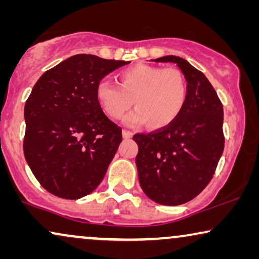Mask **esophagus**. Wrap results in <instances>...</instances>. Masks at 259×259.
<instances>
[{
  "mask_svg": "<svg viewBox=\"0 0 259 259\" xmlns=\"http://www.w3.org/2000/svg\"><path fill=\"white\" fill-rule=\"evenodd\" d=\"M133 133L131 132V131H127V130H123L122 131V137L123 139H130V138H132Z\"/></svg>",
  "mask_w": 259,
  "mask_h": 259,
  "instance_id": "1",
  "label": "esophagus"
}]
</instances>
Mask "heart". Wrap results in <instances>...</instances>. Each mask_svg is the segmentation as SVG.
<instances>
[{"label": "heart", "mask_w": 259, "mask_h": 259, "mask_svg": "<svg viewBox=\"0 0 259 259\" xmlns=\"http://www.w3.org/2000/svg\"><path fill=\"white\" fill-rule=\"evenodd\" d=\"M187 97L189 84L180 70L148 65L123 69L119 73V84L101 80L95 88L98 104L108 116L121 119L133 104L137 109L126 122H146L153 130L171 125L183 112Z\"/></svg>", "instance_id": "b5f03b06"}]
</instances>
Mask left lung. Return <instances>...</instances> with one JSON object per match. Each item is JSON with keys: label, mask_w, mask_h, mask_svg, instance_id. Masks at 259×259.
<instances>
[{"label": "left lung", "mask_w": 259, "mask_h": 259, "mask_svg": "<svg viewBox=\"0 0 259 259\" xmlns=\"http://www.w3.org/2000/svg\"><path fill=\"white\" fill-rule=\"evenodd\" d=\"M152 61L177 63L189 84L185 107L171 125L133 137L141 189L155 203L176 206L196 198L213 177L224 151V111L207 77L185 59Z\"/></svg>", "instance_id": "left-lung-1"}]
</instances>
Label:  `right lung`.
I'll list each match as a JSON object with an SVG mask.
<instances>
[{
    "instance_id": "1",
    "label": "right lung",
    "mask_w": 259,
    "mask_h": 259,
    "mask_svg": "<svg viewBox=\"0 0 259 259\" xmlns=\"http://www.w3.org/2000/svg\"><path fill=\"white\" fill-rule=\"evenodd\" d=\"M128 62L77 54L42 74L24 105L23 152L37 182L79 199L102 182L122 140L95 98L99 81Z\"/></svg>"
}]
</instances>
